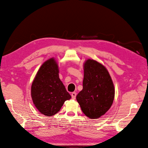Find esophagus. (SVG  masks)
I'll return each instance as SVG.
<instances>
[{
  "label": "esophagus",
  "instance_id": "esophagus-1",
  "mask_svg": "<svg viewBox=\"0 0 148 148\" xmlns=\"http://www.w3.org/2000/svg\"><path fill=\"white\" fill-rule=\"evenodd\" d=\"M76 95H77L76 92H72V93H71V97H72V99H75V98H76Z\"/></svg>",
  "mask_w": 148,
  "mask_h": 148
}]
</instances>
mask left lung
<instances>
[{
  "instance_id": "obj_1",
  "label": "left lung",
  "mask_w": 148,
  "mask_h": 148,
  "mask_svg": "<svg viewBox=\"0 0 148 148\" xmlns=\"http://www.w3.org/2000/svg\"><path fill=\"white\" fill-rule=\"evenodd\" d=\"M84 68L83 88L77 95V101L84 114L97 119L111 108L115 96L114 86L107 70L97 61L88 59Z\"/></svg>"
}]
</instances>
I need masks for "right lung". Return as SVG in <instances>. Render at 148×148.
Instances as JSON below:
<instances>
[{"label":"right lung","instance_id":"1","mask_svg":"<svg viewBox=\"0 0 148 148\" xmlns=\"http://www.w3.org/2000/svg\"><path fill=\"white\" fill-rule=\"evenodd\" d=\"M31 95L37 109L51 116L57 114L71 97L58 76V66L54 58L45 62L32 83Z\"/></svg>","mask_w":148,"mask_h":148}]
</instances>
